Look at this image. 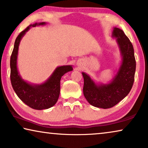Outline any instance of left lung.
Listing matches in <instances>:
<instances>
[{
	"label": "left lung",
	"mask_w": 148,
	"mask_h": 148,
	"mask_svg": "<svg viewBox=\"0 0 148 148\" xmlns=\"http://www.w3.org/2000/svg\"><path fill=\"white\" fill-rule=\"evenodd\" d=\"M112 37L116 39L121 56L120 66L112 79L106 84L97 83L82 72L85 98L93 106L104 109L112 108L128 95L134 82L136 69L134 49L124 32L114 27Z\"/></svg>",
	"instance_id": "left-lung-1"
}]
</instances>
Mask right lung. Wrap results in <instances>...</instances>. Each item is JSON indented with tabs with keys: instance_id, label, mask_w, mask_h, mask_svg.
<instances>
[{
	"instance_id": "obj_1",
	"label": "right lung",
	"mask_w": 148,
	"mask_h": 148,
	"mask_svg": "<svg viewBox=\"0 0 148 148\" xmlns=\"http://www.w3.org/2000/svg\"><path fill=\"white\" fill-rule=\"evenodd\" d=\"M47 23H35L21 32L16 38L10 60L11 82L16 94L26 105L36 110L51 108L57 102L60 94V82L62 76L73 71L72 65L57 66L46 82L40 84H32L24 80L17 68L19 46L22 38L31 27L44 25Z\"/></svg>"
}]
</instances>
